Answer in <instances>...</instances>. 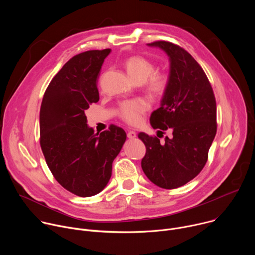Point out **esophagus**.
Listing matches in <instances>:
<instances>
[{
	"instance_id": "1",
	"label": "esophagus",
	"mask_w": 255,
	"mask_h": 255,
	"mask_svg": "<svg viewBox=\"0 0 255 255\" xmlns=\"http://www.w3.org/2000/svg\"><path fill=\"white\" fill-rule=\"evenodd\" d=\"M136 136H137V134H136V132H135V131L130 130V131H128V132H127V137H128L129 139H134Z\"/></svg>"
}]
</instances>
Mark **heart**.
<instances>
[{
	"label": "heart",
	"instance_id": "1",
	"mask_svg": "<svg viewBox=\"0 0 255 255\" xmlns=\"http://www.w3.org/2000/svg\"><path fill=\"white\" fill-rule=\"evenodd\" d=\"M129 76L137 83L144 84L148 93L155 97L163 96L171 82L167 70H155V64L141 55H132L125 60ZM150 108L149 102L144 98H135L121 102L117 108V115L127 124L137 126L143 121V115Z\"/></svg>",
	"mask_w": 255,
	"mask_h": 255
}]
</instances>
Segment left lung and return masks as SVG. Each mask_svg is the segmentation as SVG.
Returning a JSON list of instances; mask_svg holds the SVG:
<instances>
[{"label": "left lung", "mask_w": 255, "mask_h": 255, "mask_svg": "<svg viewBox=\"0 0 255 255\" xmlns=\"http://www.w3.org/2000/svg\"><path fill=\"white\" fill-rule=\"evenodd\" d=\"M148 45L167 53L171 77L150 123L158 132L172 134L163 142L144 132L138 134L146 147L141 167L154 185L172 190L195 178L208 160L217 132L216 99L205 71L187 50L163 40Z\"/></svg>", "instance_id": "1"}]
</instances>
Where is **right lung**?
I'll list each match as a JSON object with an SVG mask.
<instances>
[{
    "label": "right lung",
    "mask_w": 255,
    "mask_h": 255,
    "mask_svg": "<svg viewBox=\"0 0 255 255\" xmlns=\"http://www.w3.org/2000/svg\"><path fill=\"white\" fill-rule=\"evenodd\" d=\"M110 49L71 57L48 85L40 108V146L58 184L79 197L100 193L126 140L116 125L100 134L88 127L85 111L100 99L97 79Z\"/></svg>",
    "instance_id": "add662e5"
}]
</instances>
